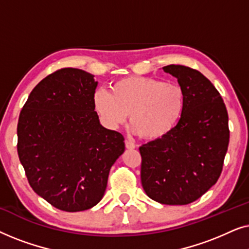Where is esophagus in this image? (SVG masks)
<instances>
[{"instance_id": "esophagus-1", "label": "esophagus", "mask_w": 249, "mask_h": 249, "mask_svg": "<svg viewBox=\"0 0 249 249\" xmlns=\"http://www.w3.org/2000/svg\"><path fill=\"white\" fill-rule=\"evenodd\" d=\"M124 145H125V147H127L128 149H134L136 147V145L134 144V142H130V141H127V139H125V141H124Z\"/></svg>"}]
</instances>
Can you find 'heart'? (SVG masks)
I'll list each match as a JSON object with an SVG mask.
<instances>
[{
  "mask_svg": "<svg viewBox=\"0 0 249 249\" xmlns=\"http://www.w3.org/2000/svg\"><path fill=\"white\" fill-rule=\"evenodd\" d=\"M94 107L110 129L124 124L129 114L132 131L155 141L165 137L178 124L185 108V94L178 84L131 76L115 81L110 93L95 91Z\"/></svg>",
  "mask_w": 249,
  "mask_h": 249,
  "instance_id": "1",
  "label": "heart"
}]
</instances>
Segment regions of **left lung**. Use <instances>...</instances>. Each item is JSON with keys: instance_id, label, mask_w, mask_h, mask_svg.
Returning <instances> with one entry per match:
<instances>
[{"instance_id": "left-lung-1", "label": "left lung", "mask_w": 249, "mask_h": 249, "mask_svg": "<svg viewBox=\"0 0 249 249\" xmlns=\"http://www.w3.org/2000/svg\"><path fill=\"white\" fill-rule=\"evenodd\" d=\"M178 79L185 108L165 137L142 145L141 179L149 198L166 205H186L203 196L222 172L229 145L228 112L213 84L195 69L163 67Z\"/></svg>"}]
</instances>
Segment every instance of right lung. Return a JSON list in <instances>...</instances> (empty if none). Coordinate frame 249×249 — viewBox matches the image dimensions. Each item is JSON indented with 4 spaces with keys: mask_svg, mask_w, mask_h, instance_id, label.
Segmentation results:
<instances>
[{
    "mask_svg": "<svg viewBox=\"0 0 249 249\" xmlns=\"http://www.w3.org/2000/svg\"><path fill=\"white\" fill-rule=\"evenodd\" d=\"M96 86L86 71L56 70L36 85L19 115L17 148L29 185L66 212L100 202L111 166L124 152V136L100 124Z\"/></svg>",
    "mask_w": 249,
    "mask_h": 249,
    "instance_id": "add662e5",
    "label": "right lung"
}]
</instances>
